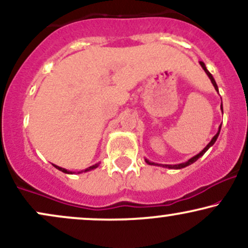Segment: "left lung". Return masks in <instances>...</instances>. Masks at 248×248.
Returning <instances> with one entry per match:
<instances>
[{"mask_svg":"<svg viewBox=\"0 0 248 248\" xmlns=\"http://www.w3.org/2000/svg\"><path fill=\"white\" fill-rule=\"evenodd\" d=\"M199 63H200L201 68H202V69L204 70V72H206V73H207V76H208V77H209L210 81H212L213 86L215 87L216 92H218L217 84H216L215 79H214V77H213V76H212V73H210V72L208 71V70H207V68H206V64H204L203 62H199ZM221 110H222V114H223V105H222V103H221ZM221 126H222V124L219 125V127H218V131H217V133H216L215 136L213 137V139L210 140L208 145H207L206 147H204V148L202 149V151H201L200 153H199V154L194 155L193 157H191V158H189V160H187V161H186V162H184V163H178V164H160V163H155V162H151V161H149V160H147V158H145L146 163L149 164V166H157V167H163V168H168V169H183V168H185V167L189 166V164L194 163L195 161L199 160V158H200L201 156H202V155L204 154V153H206L207 151H208V149H209L210 147H212V146L214 145V143H215V141H216V140H217V138H218L219 131H221Z\"/></svg>","mask_w":248,"mask_h":248,"instance_id":"left-lung-1","label":"left lung"}]
</instances>
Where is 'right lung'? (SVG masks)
Masks as SVG:
<instances>
[{
  "mask_svg": "<svg viewBox=\"0 0 248 248\" xmlns=\"http://www.w3.org/2000/svg\"><path fill=\"white\" fill-rule=\"evenodd\" d=\"M99 164L100 163H96V164H94V166H92V167H88L87 169H85V170H81V171H79L78 173H81V172H87V171H91V170H94V169H96L97 167H99ZM53 166L56 168V169H59L60 171H62V172H64V173H70V175H71V173H73L72 171H69V170H66V169H64V168H61V167H59V166H56V164H53Z\"/></svg>",
  "mask_w": 248,
  "mask_h": 248,
  "instance_id": "add662e5",
  "label": "right lung"
}]
</instances>
